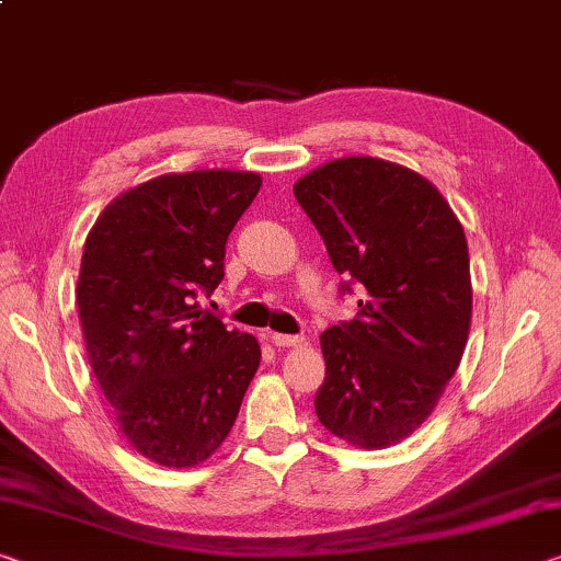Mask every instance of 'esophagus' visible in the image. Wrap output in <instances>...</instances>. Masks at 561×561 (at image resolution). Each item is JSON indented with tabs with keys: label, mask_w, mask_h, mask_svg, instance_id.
Listing matches in <instances>:
<instances>
[{
	"label": "esophagus",
	"mask_w": 561,
	"mask_h": 561,
	"mask_svg": "<svg viewBox=\"0 0 561 561\" xmlns=\"http://www.w3.org/2000/svg\"><path fill=\"white\" fill-rule=\"evenodd\" d=\"M272 344L274 346H297V344H301V336L299 334H279V332H274L272 334Z\"/></svg>",
	"instance_id": "esophagus-1"
}]
</instances>
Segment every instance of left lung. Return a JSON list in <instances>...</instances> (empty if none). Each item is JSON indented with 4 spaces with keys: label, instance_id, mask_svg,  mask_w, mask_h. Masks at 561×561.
<instances>
[{
    "label": "left lung",
    "instance_id": "obj_1",
    "mask_svg": "<svg viewBox=\"0 0 561 561\" xmlns=\"http://www.w3.org/2000/svg\"><path fill=\"white\" fill-rule=\"evenodd\" d=\"M322 234L342 295L359 312L322 332L327 375L314 409L334 437L389 447L437 407L472 319L467 237L422 174L375 157H344L295 184Z\"/></svg>",
    "mask_w": 561,
    "mask_h": 561
}]
</instances>
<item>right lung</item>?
<instances>
[{"mask_svg":"<svg viewBox=\"0 0 561 561\" xmlns=\"http://www.w3.org/2000/svg\"><path fill=\"white\" fill-rule=\"evenodd\" d=\"M260 186L229 169L157 176L119 194L84 242L89 364L124 437L162 467L215 455L260 367L254 336L199 301L225 279L227 237Z\"/></svg>","mask_w":561,"mask_h":561,"instance_id":"add662e5","label":"right lung"}]
</instances>
